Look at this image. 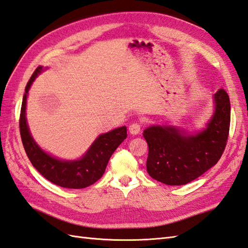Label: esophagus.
<instances>
[{
    "label": "esophagus",
    "mask_w": 248,
    "mask_h": 248,
    "mask_svg": "<svg viewBox=\"0 0 248 248\" xmlns=\"http://www.w3.org/2000/svg\"><path fill=\"white\" fill-rule=\"evenodd\" d=\"M129 132H130V133H131L132 135L140 134V124H137V123L130 124V126H129Z\"/></svg>",
    "instance_id": "34e87169"
}]
</instances>
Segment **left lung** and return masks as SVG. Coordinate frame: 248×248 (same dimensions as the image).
Wrapping results in <instances>:
<instances>
[{
    "instance_id": "1",
    "label": "left lung",
    "mask_w": 248,
    "mask_h": 248,
    "mask_svg": "<svg viewBox=\"0 0 248 248\" xmlns=\"http://www.w3.org/2000/svg\"><path fill=\"white\" fill-rule=\"evenodd\" d=\"M214 114L201 131L188 133L166 124L151 125L143 131L149 147V175L166 185H185L218 162L228 140L229 96L220 89L214 95Z\"/></svg>"
}]
</instances>
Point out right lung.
Here are the masks:
<instances>
[{"label":"right lung","instance_id":"right-lung-1","mask_svg":"<svg viewBox=\"0 0 248 248\" xmlns=\"http://www.w3.org/2000/svg\"><path fill=\"white\" fill-rule=\"evenodd\" d=\"M45 68L38 66L25 88L20 114V133L31 163L46 180L63 188L81 189L93 185L103 175L111 155L126 138V126L100 134L81 158L64 160L57 158L39 147L32 138L26 119V101L34 79Z\"/></svg>","mask_w":248,"mask_h":248}]
</instances>
